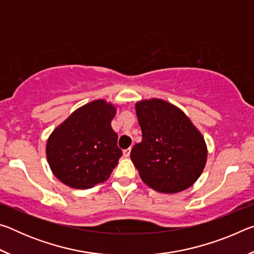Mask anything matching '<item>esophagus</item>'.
Wrapping results in <instances>:
<instances>
[{
    "label": "esophagus",
    "mask_w": 254,
    "mask_h": 254,
    "mask_svg": "<svg viewBox=\"0 0 254 254\" xmlns=\"http://www.w3.org/2000/svg\"><path fill=\"white\" fill-rule=\"evenodd\" d=\"M130 152H131V148H127L126 150H123V156L126 157V158L130 157Z\"/></svg>",
    "instance_id": "esophagus-1"
}]
</instances>
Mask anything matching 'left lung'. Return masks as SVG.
Segmentation results:
<instances>
[{"label": "left lung", "mask_w": 254, "mask_h": 254, "mask_svg": "<svg viewBox=\"0 0 254 254\" xmlns=\"http://www.w3.org/2000/svg\"><path fill=\"white\" fill-rule=\"evenodd\" d=\"M135 113L142 141L133 145L131 160L141 180L163 194L192 186L207 161L200 131L179 107L160 98L137 101Z\"/></svg>", "instance_id": "left-lung-1"}]
</instances>
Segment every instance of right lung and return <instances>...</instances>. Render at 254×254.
I'll use <instances>...</instances> for the list:
<instances>
[{"instance_id":"add662e5","label":"right lung","mask_w":254,"mask_h":254,"mask_svg":"<svg viewBox=\"0 0 254 254\" xmlns=\"http://www.w3.org/2000/svg\"><path fill=\"white\" fill-rule=\"evenodd\" d=\"M118 105L95 100L78 107L51 132L46 144L47 161L63 184L88 189L110 178L122 151L111 122Z\"/></svg>"}]
</instances>
